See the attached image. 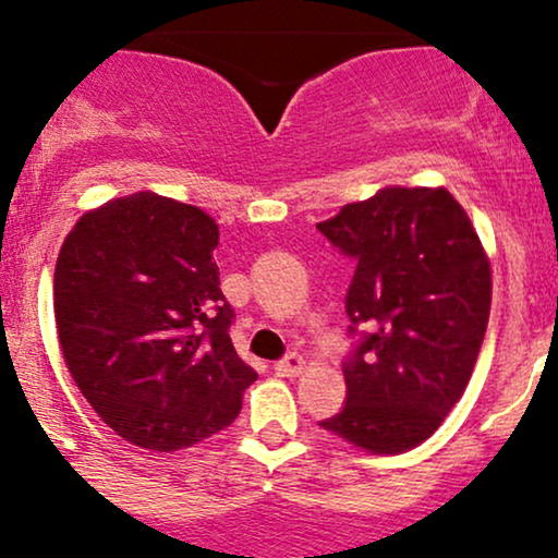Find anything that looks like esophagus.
Wrapping results in <instances>:
<instances>
[{"instance_id":"esophagus-1","label":"esophagus","mask_w":558,"mask_h":558,"mask_svg":"<svg viewBox=\"0 0 558 558\" xmlns=\"http://www.w3.org/2000/svg\"><path fill=\"white\" fill-rule=\"evenodd\" d=\"M301 369H304V360L299 354H288L286 360L275 362V373L280 377H296L301 375Z\"/></svg>"}]
</instances>
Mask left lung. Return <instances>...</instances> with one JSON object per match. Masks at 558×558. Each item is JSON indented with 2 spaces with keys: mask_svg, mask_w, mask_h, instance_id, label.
<instances>
[{
  "mask_svg": "<svg viewBox=\"0 0 558 558\" xmlns=\"http://www.w3.org/2000/svg\"><path fill=\"white\" fill-rule=\"evenodd\" d=\"M356 259L345 293L351 330L345 403L319 422L369 453H403L438 430L462 399L490 315V259L444 185H386L317 222Z\"/></svg>",
  "mask_w": 558,
  "mask_h": 558,
  "instance_id": "obj_1",
  "label": "left lung"
}]
</instances>
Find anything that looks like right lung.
I'll use <instances>...</instances> for the list:
<instances>
[{
	"instance_id": "right-lung-1",
	"label": "right lung",
	"mask_w": 558,
	"mask_h": 558,
	"mask_svg": "<svg viewBox=\"0 0 558 558\" xmlns=\"http://www.w3.org/2000/svg\"><path fill=\"white\" fill-rule=\"evenodd\" d=\"M220 230L155 191L81 215L54 267V323L75 386L128 444L181 451L226 430L257 373L230 341Z\"/></svg>"
}]
</instances>
